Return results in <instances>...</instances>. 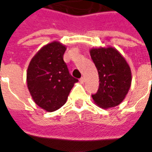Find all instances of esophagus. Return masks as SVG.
I'll return each mask as SVG.
<instances>
[{
    "label": "esophagus",
    "instance_id": "obj_1",
    "mask_svg": "<svg viewBox=\"0 0 152 152\" xmlns=\"http://www.w3.org/2000/svg\"><path fill=\"white\" fill-rule=\"evenodd\" d=\"M85 77H82L81 79H79V81H80V83H81V84H84V82H85Z\"/></svg>",
    "mask_w": 152,
    "mask_h": 152
}]
</instances>
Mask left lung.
<instances>
[{"label":"left lung","instance_id":"1","mask_svg":"<svg viewBox=\"0 0 152 152\" xmlns=\"http://www.w3.org/2000/svg\"><path fill=\"white\" fill-rule=\"evenodd\" d=\"M99 74V89L92 98L100 107H114L124 101L130 88L131 70L124 57L113 47L93 48L91 51Z\"/></svg>","mask_w":152,"mask_h":152}]
</instances>
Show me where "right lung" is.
Masks as SVG:
<instances>
[{
    "label": "right lung",
    "instance_id": "add662e5",
    "mask_svg": "<svg viewBox=\"0 0 152 152\" xmlns=\"http://www.w3.org/2000/svg\"><path fill=\"white\" fill-rule=\"evenodd\" d=\"M66 46L53 41L43 46L31 59L27 85L34 102L47 112L61 107L78 79L69 73L63 61Z\"/></svg>",
    "mask_w": 152,
    "mask_h": 152
}]
</instances>
